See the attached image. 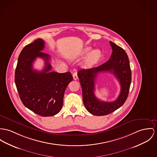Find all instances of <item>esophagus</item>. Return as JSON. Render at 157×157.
I'll return each mask as SVG.
<instances>
[{"label": "esophagus", "instance_id": "1", "mask_svg": "<svg viewBox=\"0 0 157 157\" xmlns=\"http://www.w3.org/2000/svg\"><path fill=\"white\" fill-rule=\"evenodd\" d=\"M73 78L74 80H77L78 79V74L77 72H74L73 73Z\"/></svg>", "mask_w": 157, "mask_h": 157}]
</instances>
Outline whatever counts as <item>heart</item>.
<instances>
[{
	"label": "heart",
	"instance_id": "b5f03b06",
	"mask_svg": "<svg viewBox=\"0 0 157 157\" xmlns=\"http://www.w3.org/2000/svg\"><path fill=\"white\" fill-rule=\"evenodd\" d=\"M91 50V47H86L81 52V55L85 56L87 55ZM101 57V51L98 49H94L88 55L86 60L85 62V67H90L95 64L100 60Z\"/></svg>",
	"mask_w": 157,
	"mask_h": 157
}]
</instances>
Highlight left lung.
Returning a JSON list of instances; mask_svg holds the SVG:
<instances>
[{
  "label": "left lung",
  "instance_id": "1",
  "mask_svg": "<svg viewBox=\"0 0 157 157\" xmlns=\"http://www.w3.org/2000/svg\"><path fill=\"white\" fill-rule=\"evenodd\" d=\"M112 53L108 61L92 69H81L78 76L82 87L85 107L91 114L103 116L114 112L121 107L128 95L132 82V72L128 56L124 49L110 41ZM109 71L113 73L119 79L121 85V92L113 102L101 101L95 96V80L100 72Z\"/></svg>",
  "mask_w": 157,
  "mask_h": 157
}]
</instances>
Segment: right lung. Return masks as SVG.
<instances>
[{
	"mask_svg": "<svg viewBox=\"0 0 157 157\" xmlns=\"http://www.w3.org/2000/svg\"><path fill=\"white\" fill-rule=\"evenodd\" d=\"M45 47L42 39L26 45L18 57L15 72V82L24 106L42 117H51L62 108L66 88L72 81L69 72H50V56L41 52ZM37 57L43 58L46 66L42 71L33 68Z\"/></svg>",
	"mask_w": 157,
	"mask_h": 157,
	"instance_id": "obj_1",
	"label": "right lung"
}]
</instances>
